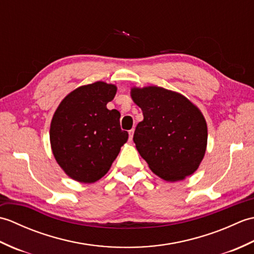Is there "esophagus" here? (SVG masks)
<instances>
[{"label": "esophagus", "mask_w": 254, "mask_h": 254, "mask_svg": "<svg viewBox=\"0 0 254 254\" xmlns=\"http://www.w3.org/2000/svg\"><path fill=\"white\" fill-rule=\"evenodd\" d=\"M133 134H134V128H132V130L128 131V138H130V141H132V138H133Z\"/></svg>", "instance_id": "1"}]
</instances>
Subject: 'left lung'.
Listing matches in <instances>:
<instances>
[{"mask_svg":"<svg viewBox=\"0 0 254 254\" xmlns=\"http://www.w3.org/2000/svg\"><path fill=\"white\" fill-rule=\"evenodd\" d=\"M131 96L144 116L133 141L150 170L170 182L191 176L207 145L202 112L185 96L157 86L133 87Z\"/></svg>","mask_w":254,"mask_h":254,"instance_id":"left-lung-1","label":"left lung"}]
</instances>
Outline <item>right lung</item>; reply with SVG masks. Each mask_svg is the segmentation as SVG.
I'll return each mask as SVG.
<instances>
[{
    "mask_svg": "<svg viewBox=\"0 0 254 254\" xmlns=\"http://www.w3.org/2000/svg\"><path fill=\"white\" fill-rule=\"evenodd\" d=\"M117 86L84 85L69 93L53 115L50 143L57 163L72 179L93 183L104 177L127 143L120 112L107 109Z\"/></svg>",
    "mask_w": 254,
    "mask_h": 254,
    "instance_id": "right-lung-1",
    "label": "right lung"
}]
</instances>
